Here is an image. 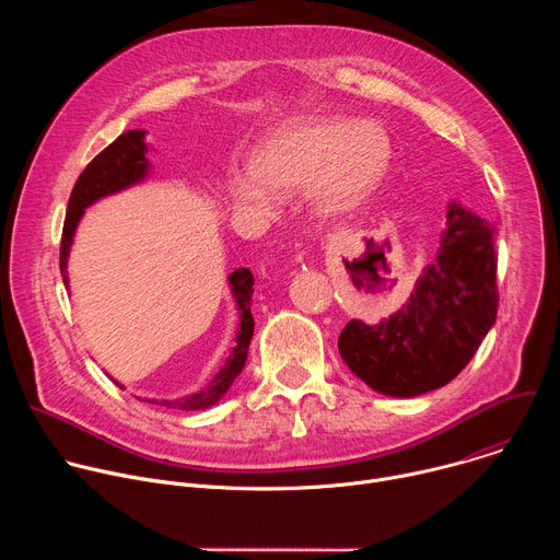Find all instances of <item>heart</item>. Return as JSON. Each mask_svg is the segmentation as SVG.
<instances>
[{
    "label": "heart",
    "instance_id": "obj_1",
    "mask_svg": "<svg viewBox=\"0 0 560 560\" xmlns=\"http://www.w3.org/2000/svg\"><path fill=\"white\" fill-rule=\"evenodd\" d=\"M389 156V137L374 121L299 119L257 150L253 173H232L228 190L236 208L264 214L272 206V195L312 186L318 210L341 212L361 203L378 186Z\"/></svg>",
    "mask_w": 560,
    "mask_h": 560
}]
</instances>
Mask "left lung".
I'll return each instance as SVG.
<instances>
[{
  "label": "left lung",
  "instance_id": "obj_1",
  "mask_svg": "<svg viewBox=\"0 0 560 560\" xmlns=\"http://www.w3.org/2000/svg\"><path fill=\"white\" fill-rule=\"evenodd\" d=\"M497 228L450 203L441 250L410 301L383 318L343 328L339 352L348 368L381 394L417 396L450 383L497 322Z\"/></svg>",
  "mask_w": 560,
  "mask_h": 560
}]
</instances>
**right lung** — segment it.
Returning a JSON list of instances; mask_svg holds the SVG:
<instances>
[{
    "mask_svg": "<svg viewBox=\"0 0 560 560\" xmlns=\"http://www.w3.org/2000/svg\"><path fill=\"white\" fill-rule=\"evenodd\" d=\"M148 171V159H145V143H143V130H128L119 135L110 145H106L93 162L84 168V173L79 175L74 182V188L68 199V210L63 219V230H61V246H59V268L63 275V283L68 285L66 277V259L68 250L72 244V234L79 223V217L84 214V208L97 201L100 197L113 195L121 188H128L130 184H137L143 179ZM230 285L236 299L238 310H242V324H238V335H236V348L228 357L225 365L219 370V374L210 381L208 387L201 392L179 398V401H164L162 406L166 408H179V410H203L217 404L219 398L230 389L234 378L242 372L250 339L255 332V318L250 312V299L255 292V279L250 275V268H238L230 275Z\"/></svg>",
    "mask_w": 560,
    "mask_h": 560,
    "instance_id": "add662e5",
    "label": "right lung"
}]
</instances>
